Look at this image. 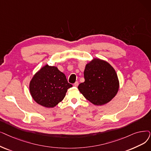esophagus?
<instances>
[{
    "label": "esophagus",
    "instance_id": "esophagus-1",
    "mask_svg": "<svg viewBox=\"0 0 151 151\" xmlns=\"http://www.w3.org/2000/svg\"><path fill=\"white\" fill-rule=\"evenodd\" d=\"M78 84H79V83H78V81H76V82H75V83H74V84H73V86H74L75 87H78Z\"/></svg>",
    "mask_w": 151,
    "mask_h": 151
}]
</instances>
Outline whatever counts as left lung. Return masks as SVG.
Returning a JSON list of instances; mask_svg holds the SVG:
<instances>
[{
  "mask_svg": "<svg viewBox=\"0 0 151 151\" xmlns=\"http://www.w3.org/2000/svg\"><path fill=\"white\" fill-rule=\"evenodd\" d=\"M84 82L78 88L87 100L96 106L112 101L119 89V80L114 67L107 61L94 58L84 71Z\"/></svg>",
  "mask_w": 151,
  "mask_h": 151,
  "instance_id": "8db88e82",
  "label": "left lung"
}]
</instances>
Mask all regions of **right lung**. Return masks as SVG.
<instances>
[{
    "label": "right lung",
    "mask_w": 151,
    "mask_h": 151,
    "mask_svg": "<svg viewBox=\"0 0 151 151\" xmlns=\"http://www.w3.org/2000/svg\"><path fill=\"white\" fill-rule=\"evenodd\" d=\"M72 85L65 74L55 66L45 65L32 76L29 92L34 101L41 106L53 108L60 102Z\"/></svg>",
    "instance_id": "obj_1"
}]
</instances>
